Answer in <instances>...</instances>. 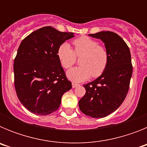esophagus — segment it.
<instances>
[{
    "label": "esophagus",
    "instance_id": "34e87169",
    "mask_svg": "<svg viewBox=\"0 0 147 147\" xmlns=\"http://www.w3.org/2000/svg\"><path fill=\"white\" fill-rule=\"evenodd\" d=\"M78 85H79V84H77V83H76V82H72V87L74 88H76V87L78 86Z\"/></svg>",
    "mask_w": 147,
    "mask_h": 147
}]
</instances>
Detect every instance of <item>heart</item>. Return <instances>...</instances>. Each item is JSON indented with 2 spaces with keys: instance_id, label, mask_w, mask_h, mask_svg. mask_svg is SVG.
I'll return each instance as SVG.
<instances>
[{
  "instance_id": "b5f03b06",
  "label": "heart",
  "mask_w": 147,
  "mask_h": 147,
  "mask_svg": "<svg viewBox=\"0 0 147 147\" xmlns=\"http://www.w3.org/2000/svg\"><path fill=\"white\" fill-rule=\"evenodd\" d=\"M74 51L69 44L62 43L57 49V57L60 64L65 69H69L75 64L76 56H82L80 60L82 66L67 71L69 80L75 82L87 80L92 76L96 78L105 72L109 61L108 51L104 46L98 45L96 40L82 36L73 41Z\"/></svg>"
}]
</instances>
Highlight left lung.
Wrapping results in <instances>:
<instances>
[{
    "mask_svg": "<svg viewBox=\"0 0 147 147\" xmlns=\"http://www.w3.org/2000/svg\"><path fill=\"white\" fill-rule=\"evenodd\" d=\"M89 36L103 41L109 61L99 77L83 85L86 93L79 106L86 115L104 118L117 110L127 96L132 74L130 51L124 40L114 32H100Z\"/></svg>",
    "mask_w": 147,
    "mask_h": 147,
    "instance_id": "8db88e82",
    "label": "left lung"
}]
</instances>
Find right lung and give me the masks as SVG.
Wrapping results in <instances>:
<instances>
[{
  "label": "right lung",
  "mask_w": 147,
  "mask_h": 147,
  "mask_svg": "<svg viewBox=\"0 0 147 147\" xmlns=\"http://www.w3.org/2000/svg\"><path fill=\"white\" fill-rule=\"evenodd\" d=\"M74 37L51 26L36 30L23 40L14 60L15 88L22 105L34 114L46 115L59 107L71 82L57 57V49Z\"/></svg>",
  "instance_id": "right-lung-1"
}]
</instances>
